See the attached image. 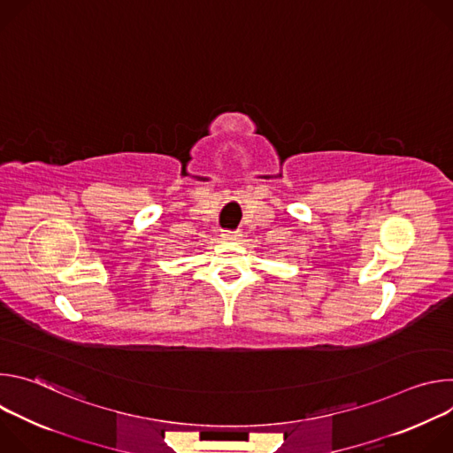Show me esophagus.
I'll return each instance as SVG.
<instances>
[{
    "mask_svg": "<svg viewBox=\"0 0 453 453\" xmlns=\"http://www.w3.org/2000/svg\"><path fill=\"white\" fill-rule=\"evenodd\" d=\"M222 238L224 240H229V242H236L242 238V233L240 231H224L222 233Z\"/></svg>",
    "mask_w": 453,
    "mask_h": 453,
    "instance_id": "34e87169",
    "label": "esophagus"
}]
</instances>
